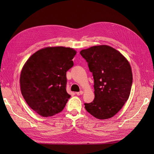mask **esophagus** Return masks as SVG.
<instances>
[{
    "instance_id": "esophagus-1",
    "label": "esophagus",
    "mask_w": 154,
    "mask_h": 154,
    "mask_svg": "<svg viewBox=\"0 0 154 154\" xmlns=\"http://www.w3.org/2000/svg\"><path fill=\"white\" fill-rule=\"evenodd\" d=\"M84 94V92H83L82 91H80V92H76V94H77V95H82V94Z\"/></svg>"
}]
</instances>
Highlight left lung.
Returning a JSON list of instances; mask_svg holds the SVG:
<instances>
[{"label": "left lung", "instance_id": "left-lung-1", "mask_svg": "<svg viewBox=\"0 0 154 154\" xmlns=\"http://www.w3.org/2000/svg\"><path fill=\"white\" fill-rule=\"evenodd\" d=\"M88 63L94 80V100L85 103L86 110L103 120L114 117L131 94L132 72L125 57L113 47L100 45L80 52Z\"/></svg>", "mask_w": 154, "mask_h": 154}]
</instances>
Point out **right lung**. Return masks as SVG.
Wrapping results in <instances>:
<instances>
[{"label": "right lung", "mask_w": 154, "mask_h": 154, "mask_svg": "<svg viewBox=\"0 0 154 154\" xmlns=\"http://www.w3.org/2000/svg\"><path fill=\"white\" fill-rule=\"evenodd\" d=\"M77 52L70 47H47L32 54L22 69L20 87L28 106L42 117L60 112L70 97L66 72Z\"/></svg>", "instance_id": "1"}]
</instances>
